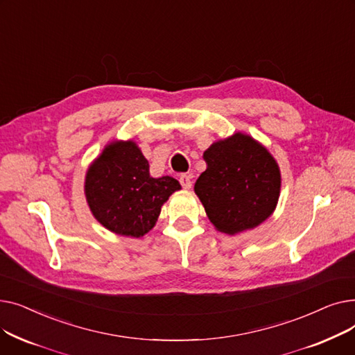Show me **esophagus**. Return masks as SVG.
I'll list each match as a JSON object with an SVG mask.
<instances>
[{"label": "esophagus", "instance_id": "34e87169", "mask_svg": "<svg viewBox=\"0 0 355 355\" xmlns=\"http://www.w3.org/2000/svg\"><path fill=\"white\" fill-rule=\"evenodd\" d=\"M180 182L182 185V189H185V190H190L193 187V181H191L190 175H185V174L180 175Z\"/></svg>", "mask_w": 355, "mask_h": 355}]
</instances>
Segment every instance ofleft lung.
I'll return each instance as SVG.
<instances>
[{"label":"left lung","instance_id":"left-lung-1","mask_svg":"<svg viewBox=\"0 0 355 355\" xmlns=\"http://www.w3.org/2000/svg\"><path fill=\"white\" fill-rule=\"evenodd\" d=\"M207 164L194 191L216 230L237 234L268 220L281 196V170L259 141L236 132L213 142L202 154Z\"/></svg>","mask_w":355,"mask_h":355}]
</instances>
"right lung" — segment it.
I'll return each mask as SVG.
<instances>
[{"label": "right lung", "instance_id": "add662e5", "mask_svg": "<svg viewBox=\"0 0 355 355\" xmlns=\"http://www.w3.org/2000/svg\"><path fill=\"white\" fill-rule=\"evenodd\" d=\"M178 190L175 178L149 175V164L132 139L107 144L85 177L93 217L112 233L137 239L154 229L164 202Z\"/></svg>", "mask_w": 355, "mask_h": 355}]
</instances>
